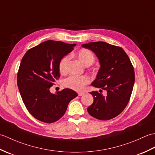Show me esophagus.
<instances>
[{
    "label": "esophagus",
    "instance_id": "obj_1",
    "mask_svg": "<svg viewBox=\"0 0 155 155\" xmlns=\"http://www.w3.org/2000/svg\"><path fill=\"white\" fill-rule=\"evenodd\" d=\"M78 96H83V95L84 94V92H78Z\"/></svg>",
    "mask_w": 155,
    "mask_h": 155
}]
</instances>
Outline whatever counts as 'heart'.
<instances>
[{
    "label": "heart",
    "instance_id": "heart-1",
    "mask_svg": "<svg viewBox=\"0 0 155 155\" xmlns=\"http://www.w3.org/2000/svg\"><path fill=\"white\" fill-rule=\"evenodd\" d=\"M77 57L81 62V63L85 66H90L93 64L95 57L93 52L86 48H83L78 52ZM68 61V57H64L59 62L58 69L61 73L64 74L67 72V67ZM90 83V78L86 75L75 76L71 75L65 78L63 84L65 87L71 89L80 91H82L87 84Z\"/></svg>",
    "mask_w": 155,
    "mask_h": 155
}]
</instances>
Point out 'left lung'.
Segmentation results:
<instances>
[{
    "label": "left lung",
    "instance_id": "8db88e82",
    "mask_svg": "<svg viewBox=\"0 0 155 155\" xmlns=\"http://www.w3.org/2000/svg\"><path fill=\"white\" fill-rule=\"evenodd\" d=\"M96 54L101 68L92 85L107 91L106 96L92 91L94 102L87 108L90 115L98 120H107L120 114L127 107L134 83V67L126 52L120 47L104 42L82 45Z\"/></svg>",
    "mask_w": 155,
    "mask_h": 155
}]
</instances>
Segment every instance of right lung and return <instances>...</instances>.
Masks as SVG:
<instances>
[{"label":"right lung","instance_id":"1","mask_svg":"<svg viewBox=\"0 0 155 155\" xmlns=\"http://www.w3.org/2000/svg\"><path fill=\"white\" fill-rule=\"evenodd\" d=\"M75 45L49 40L29 49L22 58L17 85L26 108L38 120L57 121L64 114L70 101L78 96L69 88L56 94L49 90L60 77L59 62Z\"/></svg>","mask_w":155,"mask_h":155}]
</instances>
